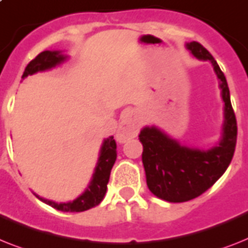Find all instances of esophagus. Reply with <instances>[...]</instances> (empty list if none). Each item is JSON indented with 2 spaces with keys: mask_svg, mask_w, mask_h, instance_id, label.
<instances>
[{
  "mask_svg": "<svg viewBox=\"0 0 248 248\" xmlns=\"http://www.w3.org/2000/svg\"><path fill=\"white\" fill-rule=\"evenodd\" d=\"M140 122H139L138 112L134 109L124 110L118 126L117 140L120 142L127 141L128 139H134L138 136Z\"/></svg>",
  "mask_w": 248,
  "mask_h": 248,
  "instance_id": "34e87169",
  "label": "esophagus"
}]
</instances>
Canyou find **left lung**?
I'll use <instances>...</instances> for the list:
<instances>
[{
	"instance_id": "1",
	"label": "left lung",
	"mask_w": 248,
	"mask_h": 248,
	"mask_svg": "<svg viewBox=\"0 0 248 248\" xmlns=\"http://www.w3.org/2000/svg\"><path fill=\"white\" fill-rule=\"evenodd\" d=\"M186 48L195 58L213 65L222 90L224 122L220 140L208 150L181 145L156 126H145L140 131L146 185L152 194L168 202L192 200L210 188L231 164L237 142V121L224 74L200 43L190 42Z\"/></svg>"
}]
</instances>
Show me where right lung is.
<instances>
[{
    "label": "right lung",
    "mask_w": 248,
    "mask_h": 248,
    "mask_svg": "<svg viewBox=\"0 0 248 248\" xmlns=\"http://www.w3.org/2000/svg\"><path fill=\"white\" fill-rule=\"evenodd\" d=\"M68 56L62 53V51H44L39 53L33 61H30L25 67V71L23 74V78L26 76L34 75L37 72L47 71L51 68L60 66L66 61ZM117 145L114 141L113 136H109L108 139H104L103 144L100 146L99 158L96 162L95 170L93 173L92 181L89 182L85 191L82 192L75 200L67 201V202H56L53 200H47L44 197L38 196L40 201L44 204L49 205L52 208L57 209L60 211H70V213H80V211L89 210L96 205L100 204L103 200L104 195L107 192V183L109 181L110 170L113 167L116 158H117Z\"/></svg>",
    "instance_id": "right-lung-1"
}]
</instances>
